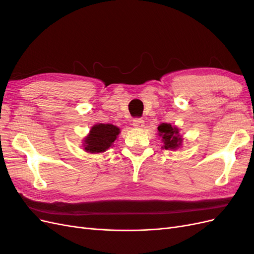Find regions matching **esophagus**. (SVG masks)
Segmentation results:
<instances>
[{"mask_svg":"<svg viewBox=\"0 0 254 254\" xmlns=\"http://www.w3.org/2000/svg\"><path fill=\"white\" fill-rule=\"evenodd\" d=\"M132 125L135 128H142L144 126V120L141 118H136L132 120Z\"/></svg>","mask_w":254,"mask_h":254,"instance_id":"1","label":"esophagus"}]
</instances>
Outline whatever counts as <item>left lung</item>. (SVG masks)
<instances>
[{"instance_id":"1","label":"left lung","mask_w":254,"mask_h":254,"mask_svg":"<svg viewBox=\"0 0 254 254\" xmlns=\"http://www.w3.org/2000/svg\"><path fill=\"white\" fill-rule=\"evenodd\" d=\"M158 130L159 135L162 136V141L164 142L163 147L165 149H176L181 145L182 139L179 135V130L176 127H173L171 124L162 123L159 125Z\"/></svg>"}]
</instances>
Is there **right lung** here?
Masks as SVG:
<instances>
[{
  "instance_id": "1",
  "label": "right lung",
  "mask_w": 254,
  "mask_h": 254,
  "mask_svg": "<svg viewBox=\"0 0 254 254\" xmlns=\"http://www.w3.org/2000/svg\"><path fill=\"white\" fill-rule=\"evenodd\" d=\"M120 133V129L111 124H97L92 127L84 140V149L89 152H103L108 149Z\"/></svg>"
}]
</instances>
